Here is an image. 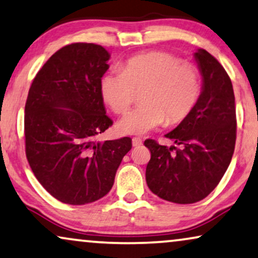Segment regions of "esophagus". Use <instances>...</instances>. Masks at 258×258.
Here are the masks:
<instances>
[{
  "mask_svg": "<svg viewBox=\"0 0 258 258\" xmlns=\"http://www.w3.org/2000/svg\"><path fill=\"white\" fill-rule=\"evenodd\" d=\"M143 144V142H142V140L141 139H139V137H134L133 139V146L134 147H141Z\"/></svg>",
  "mask_w": 258,
  "mask_h": 258,
  "instance_id": "obj_1",
  "label": "esophagus"
}]
</instances>
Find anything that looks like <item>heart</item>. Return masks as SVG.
Returning a JSON list of instances; mask_svg holds the SVG:
<instances>
[{"label":"heart","mask_w":258,"mask_h":258,"mask_svg":"<svg viewBox=\"0 0 258 258\" xmlns=\"http://www.w3.org/2000/svg\"><path fill=\"white\" fill-rule=\"evenodd\" d=\"M142 105L126 112L117 123L123 135H144L158 126L184 119L201 94V76L191 64L168 52H148L129 58L122 70H111L101 80L103 100L116 114L128 110L135 91Z\"/></svg>","instance_id":"b5f03b06"}]
</instances>
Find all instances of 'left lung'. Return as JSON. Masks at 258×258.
Returning <instances> with one entry per match:
<instances>
[{
  "label": "left lung",
  "instance_id": "left-lung-1",
  "mask_svg": "<svg viewBox=\"0 0 258 258\" xmlns=\"http://www.w3.org/2000/svg\"><path fill=\"white\" fill-rule=\"evenodd\" d=\"M202 75V91L191 112L165 137L170 148L144 142L151 157L146 179L155 195L190 204L216 188L231 162L236 142L235 95L230 77L204 49L194 54Z\"/></svg>",
  "mask_w": 258,
  "mask_h": 258
}]
</instances>
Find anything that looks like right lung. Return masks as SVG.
<instances>
[{
	"instance_id": "right-lung-1",
	"label": "right lung",
	"mask_w": 258,
	"mask_h": 258,
	"mask_svg": "<svg viewBox=\"0 0 258 258\" xmlns=\"http://www.w3.org/2000/svg\"><path fill=\"white\" fill-rule=\"evenodd\" d=\"M110 54L94 43L55 52L31 83L24 109L27 160L42 186L62 203L82 206L110 191L129 137L100 142L112 124L101 80Z\"/></svg>"
}]
</instances>
